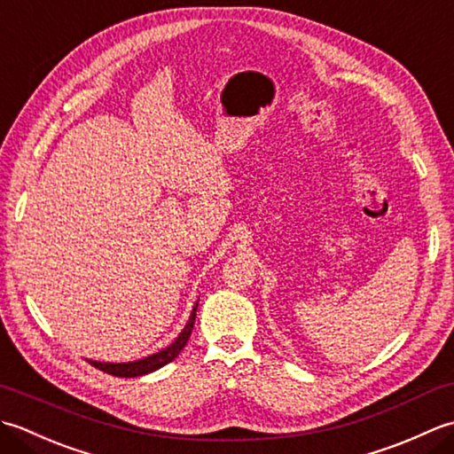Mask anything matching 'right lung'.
I'll return each instance as SVG.
<instances>
[{
	"mask_svg": "<svg viewBox=\"0 0 454 454\" xmlns=\"http://www.w3.org/2000/svg\"><path fill=\"white\" fill-rule=\"evenodd\" d=\"M197 306H199V301L195 302V306H192V312L189 316V322L185 324V327H183L181 333L176 337V341H173L169 347H166V349H161L150 356H144V359L132 361V363H99V361H90V363L95 366V369H99V371L113 374V376H121V379H134V376H142V374H148V372L161 369L163 364H168L176 359L183 347L187 345L191 332H192V325H195Z\"/></svg>",
	"mask_w": 454,
	"mask_h": 454,
	"instance_id": "1",
	"label": "right lung"
}]
</instances>
